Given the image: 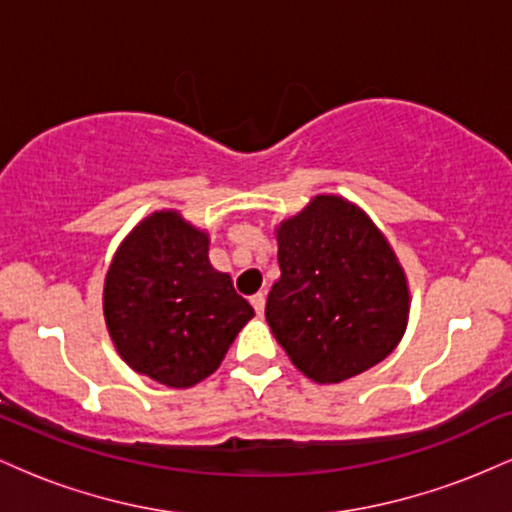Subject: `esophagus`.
Returning <instances> with one entry per match:
<instances>
[{"mask_svg": "<svg viewBox=\"0 0 512 512\" xmlns=\"http://www.w3.org/2000/svg\"><path fill=\"white\" fill-rule=\"evenodd\" d=\"M250 303H252V308H255V313L262 315L264 313V303H267V296H264V293H255V296L250 298Z\"/></svg>", "mask_w": 512, "mask_h": 512, "instance_id": "obj_1", "label": "esophagus"}]
</instances>
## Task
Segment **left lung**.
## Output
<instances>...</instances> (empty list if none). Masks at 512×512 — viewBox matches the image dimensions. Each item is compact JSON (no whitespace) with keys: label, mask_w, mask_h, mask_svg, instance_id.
<instances>
[{"label":"left lung","mask_w":512,"mask_h":512,"mask_svg":"<svg viewBox=\"0 0 512 512\" xmlns=\"http://www.w3.org/2000/svg\"><path fill=\"white\" fill-rule=\"evenodd\" d=\"M276 243L281 276L264 315L293 366L330 385L395 351L409 320L407 274L366 211L317 195L276 226Z\"/></svg>","instance_id":"obj_1"}]
</instances>
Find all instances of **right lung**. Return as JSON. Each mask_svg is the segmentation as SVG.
Masks as SVG:
<instances>
[{
  "label": "right lung",
  "instance_id": "right-lung-1",
  "mask_svg": "<svg viewBox=\"0 0 512 512\" xmlns=\"http://www.w3.org/2000/svg\"><path fill=\"white\" fill-rule=\"evenodd\" d=\"M117 354L168 387H192L221 366L255 315L231 276L209 262V233L178 211H154L117 248L103 289Z\"/></svg>",
  "mask_w": 512,
  "mask_h": 512
}]
</instances>
